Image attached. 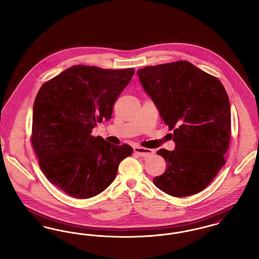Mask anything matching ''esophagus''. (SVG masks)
<instances>
[{"label": "esophagus", "instance_id": "1", "mask_svg": "<svg viewBox=\"0 0 259 259\" xmlns=\"http://www.w3.org/2000/svg\"><path fill=\"white\" fill-rule=\"evenodd\" d=\"M134 151L137 154H139L140 156H143V157H148V156H150L154 153V151L152 149L143 148V147H135Z\"/></svg>", "mask_w": 259, "mask_h": 259}]
</instances>
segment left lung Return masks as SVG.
Segmentation results:
<instances>
[{"instance_id":"1","label":"left lung","mask_w":259,"mask_h":259,"mask_svg":"<svg viewBox=\"0 0 259 259\" xmlns=\"http://www.w3.org/2000/svg\"><path fill=\"white\" fill-rule=\"evenodd\" d=\"M140 81L172 130L175 150L159 149L166 171L153 179L165 193L185 197L205 189L225 164L230 103L221 80L187 61L138 70Z\"/></svg>"}]
</instances>
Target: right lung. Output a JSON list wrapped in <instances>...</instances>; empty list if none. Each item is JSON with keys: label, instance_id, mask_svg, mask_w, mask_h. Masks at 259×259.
Instances as JSON below:
<instances>
[{"label": "right lung", "instance_id": "1", "mask_svg": "<svg viewBox=\"0 0 259 259\" xmlns=\"http://www.w3.org/2000/svg\"><path fill=\"white\" fill-rule=\"evenodd\" d=\"M135 70L75 65L45 82L33 108L31 143L40 170L71 197L98 195L113 182L118 165L131 155L92 129L111 118L113 105Z\"/></svg>", "mask_w": 259, "mask_h": 259}]
</instances>
